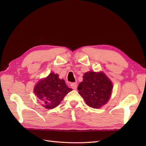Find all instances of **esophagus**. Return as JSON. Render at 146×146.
<instances>
[{"instance_id":"esophagus-1","label":"esophagus","mask_w":146,"mask_h":146,"mask_svg":"<svg viewBox=\"0 0 146 146\" xmlns=\"http://www.w3.org/2000/svg\"><path fill=\"white\" fill-rule=\"evenodd\" d=\"M70 87H71L74 90H76L77 87V83H72L71 84H70Z\"/></svg>"}]
</instances>
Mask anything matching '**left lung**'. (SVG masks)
Returning a JSON list of instances; mask_svg holds the SVG:
<instances>
[{
  "label": "left lung",
  "instance_id": "obj_1",
  "mask_svg": "<svg viewBox=\"0 0 146 146\" xmlns=\"http://www.w3.org/2000/svg\"><path fill=\"white\" fill-rule=\"evenodd\" d=\"M83 80L78 86V94L86 104L93 108H99L108 102L111 95V81L102 72L85 73Z\"/></svg>",
  "mask_w": 146,
  "mask_h": 146
}]
</instances>
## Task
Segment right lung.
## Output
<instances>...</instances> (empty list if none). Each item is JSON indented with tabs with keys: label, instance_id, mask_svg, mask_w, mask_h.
<instances>
[{
	"label": "right lung",
	"instance_id": "1",
	"mask_svg": "<svg viewBox=\"0 0 146 146\" xmlns=\"http://www.w3.org/2000/svg\"><path fill=\"white\" fill-rule=\"evenodd\" d=\"M72 90L66 85L63 79H60L58 74L50 73L39 80L34 88V92L47 109H53L58 106L64 96Z\"/></svg>",
	"mask_w": 146,
	"mask_h": 146
}]
</instances>
